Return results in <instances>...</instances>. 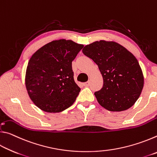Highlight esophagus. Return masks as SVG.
<instances>
[{"label":"esophagus","instance_id":"1","mask_svg":"<svg viewBox=\"0 0 157 157\" xmlns=\"http://www.w3.org/2000/svg\"><path fill=\"white\" fill-rule=\"evenodd\" d=\"M89 84H90L89 82H85V83H84V84H83L84 86H86V87L89 86Z\"/></svg>","mask_w":157,"mask_h":157}]
</instances>
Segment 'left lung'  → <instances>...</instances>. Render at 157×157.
Wrapping results in <instances>:
<instances>
[{
  "label": "left lung",
  "instance_id": "obj_1",
  "mask_svg": "<svg viewBox=\"0 0 157 157\" xmlns=\"http://www.w3.org/2000/svg\"><path fill=\"white\" fill-rule=\"evenodd\" d=\"M82 52L96 63L103 86L95 92L99 104L111 111L127 110L139 98L144 78L132 53L114 41L101 40L84 46Z\"/></svg>",
  "mask_w": 157,
  "mask_h": 157
}]
</instances>
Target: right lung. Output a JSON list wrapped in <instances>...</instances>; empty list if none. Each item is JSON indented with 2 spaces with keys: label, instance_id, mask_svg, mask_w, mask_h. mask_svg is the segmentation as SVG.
<instances>
[{
  "label": "right lung",
  "instance_id": "obj_1",
  "mask_svg": "<svg viewBox=\"0 0 157 157\" xmlns=\"http://www.w3.org/2000/svg\"><path fill=\"white\" fill-rule=\"evenodd\" d=\"M83 47L71 40L59 39L34 53L26 70L25 86L36 107L57 113L73 104L80 88L74 81L72 62Z\"/></svg>",
  "mask_w": 157,
  "mask_h": 157
}]
</instances>
